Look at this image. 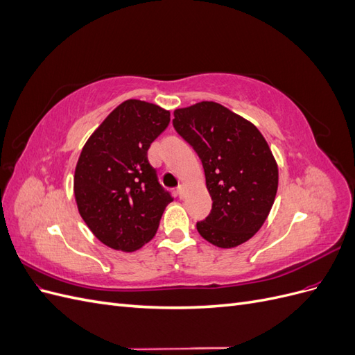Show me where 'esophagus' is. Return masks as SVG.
<instances>
[{"mask_svg": "<svg viewBox=\"0 0 355 355\" xmlns=\"http://www.w3.org/2000/svg\"><path fill=\"white\" fill-rule=\"evenodd\" d=\"M178 194H179V198H185V196H187V187L184 184L178 187Z\"/></svg>", "mask_w": 355, "mask_h": 355, "instance_id": "obj_1", "label": "esophagus"}]
</instances>
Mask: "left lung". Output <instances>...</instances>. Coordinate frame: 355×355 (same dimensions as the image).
Here are the masks:
<instances>
[{
  "instance_id": "left-lung-1",
  "label": "left lung",
  "mask_w": 355,
  "mask_h": 355,
  "mask_svg": "<svg viewBox=\"0 0 355 355\" xmlns=\"http://www.w3.org/2000/svg\"><path fill=\"white\" fill-rule=\"evenodd\" d=\"M176 132L196 149L213 200L197 223L204 240L232 249L262 228L278 188V166L257 127L216 102L175 110Z\"/></svg>"
}]
</instances>
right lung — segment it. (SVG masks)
I'll list each match as a JSON object with an SVG mask.
<instances>
[{"label":"right lung","mask_w":355,"mask_h":355,"mask_svg":"<svg viewBox=\"0 0 355 355\" xmlns=\"http://www.w3.org/2000/svg\"><path fill=\"white\" fill-rule=\"evenodd\" d=\"M170 123V111L128 99L96 128L73 173V196L93 235L114 250L135 252L151 241L173 201L158 184L148 149Z\"/></svg>","instance_id":"add662e5"}]
</instances>
